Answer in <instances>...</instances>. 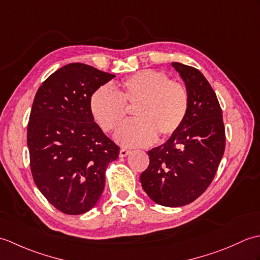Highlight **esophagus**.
Returning <instances> with one entry per match:
<instances>
[{"label":"esophagus","instance_id":"esophagus-1","mask_svg":"<svg viewBox=\"0 0 260 260\" xmlns=\"http://www.w3.org/2000/svg\"><path fill=\"white\" fill-rule=\"evenodd\" d=\"M129 153H131L129 150H126V148H121V150L119 151V156L120 157H125V156L128 155Z\"/></svg>","mask_w":260,"mask_h":260}]
</instances>
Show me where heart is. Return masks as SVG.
Returning <instances> with one entry per match:
<instances>
[{
	"label": "heart",
	"mask_w": 260,
	"mask_h": 260,
	"mask_svg": "<svg viewBox=\"0 0 260 260\" xmlns=\"http://www.w3.org/2000/svg\"><path fill=\"white\" fill-rule=\"evenodd\" d=\"M127 106H136L135 120L124 124L115 137L124 146H146L172 136L180 129L189 110V92L179 81L169 80L162 71L140 70L126 77L117 90L102 86L92 92L89 109L104 132L123 123Z\"/></svg>",
	"instance_id": "b5f03b06"
}]
</instances>
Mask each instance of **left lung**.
<instances>
[{
    "mask_svg": "<svg viewBox=\"0 0 260 260\" xmlns=\"http://www.w3.org/2000/svg\"><path fill=\"white\" fill-rule=\"evenodd\" d=\"M172 66L189 92V110L180 129L147 152L150 164L140 180L154 202L182 207L212 182L224 152L225 134L221 107L206 77L190 66Z\"/></svg>",
    "mask_w": 260,
    "mask_h": 260,
    "instance_id": "1",
    "label": "left lung"
}]
</instances>
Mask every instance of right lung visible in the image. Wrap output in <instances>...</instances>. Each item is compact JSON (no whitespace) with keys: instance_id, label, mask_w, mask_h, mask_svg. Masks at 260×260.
I'll return each mask as SVG.
<instances>
[{"instance_id":"add662e5","label":"right lung","mask_w":260,"mask_h":260,"mask_svg":"<svg viewBox=\"0 0 260 260\" xmlns=\"http://www.w3.org/2000/svg\"><path fill=\"white\" fill-rule=\"evenodd\" d=\"M115 75L69 63L39 88L27 124L30 168L38 189L66 214L89 211L105 187L119 147L93 120L89 99Z\"/></svg>"}]
</instances>
